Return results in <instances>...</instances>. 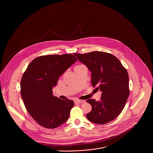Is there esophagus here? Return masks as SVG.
<instances>
[{
	"mask_svg": "<svg viewBox=\"0 0 153 153\" xmlns=\"http://www.w3.org/2000/svg\"><path fill=\"white\" fill-rule=\"evenodd\" d=\"M85 102L84 100H76L75 101V102L76 104H81V103H84Z\"/></svg>",
	"mask_w": 153,
	"mask_h": 153,
	"instance_id": "34e87169",
	"label": "esophagus"
}]
</instances>
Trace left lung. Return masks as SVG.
I'll list each match as a JSON object with an SVG mask.
<instances>
[{"label":"left lung","instance_id":"8db88e82","mask_svg":"<svg viewBox=\"0 0 153 153\" xmlns=\"http://www.w3.org/2000/svg\"><path fill=\"white\" fill-rule=\"evenodd\" d=\"M91 72L93 87L102 92L101 100L89 99L92 110L88 120L95 124H105L116 118L122 112L129 96V77L126 69L115 56L94 51L74 53Z\"/></svg>","mask_w":153,"mask_h":153}]
</instances>
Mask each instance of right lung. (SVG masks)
<instances>
[{"label": "right lung", "instance_id": "obj_1", "mask_svg": "<svg viewBox=\"0 0 153 153\" xmlns=\"http://www.w3.org/2000/svg\"><path fill=\"white\" fill-rule=\"evenodd\" d=\"M77 61L71 54L45 55L27 66L21 81V94L30 115L40 126L55 128L68 120L74 102L52 94L61 76Z\"/></svg>", "mask_w": 153, "mask_h": 153}]
</instances>
